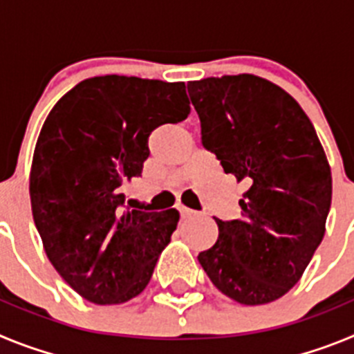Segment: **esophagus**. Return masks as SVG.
Listing matches in <instances>:
<instances>
[{
    "label": "esophagus",
    "mask_w": 354,
    "mask_h": 354,
    "mask_svg": "<svg viewBox=\"0 0 354 354\" xmlns=\"http://www.w3.org/2000/svg\"><path fill=\"white\" fill-rule=\"evenodd\" d=\"M179 212H180V216H183L184 220H187V218H195V216H198V212L193 211V209L184 207V205H180V207H179Z\"/></svg>",
    "instance_id": "obj_1"
}]
</instances>
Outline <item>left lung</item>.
Segmentation results:
<instances>
[{"label": "left lung", "mask_w": 354, "mask_h": 354, "mask_svg": "<svg viewBox=\"0 0 354 354\" xmlns=\"http://www.w3.org/2000/svg\"><path fill=\"white\" fill-rule=\"evenodd\" d=\"M202 145L248 184L239 220L198 253L211 282L243 305H264L298 283L324 236L331 171L310 118L292 97L252 74L189 81Z\"/></svg>", "instance_id": "8db88e82"}]
</instances>
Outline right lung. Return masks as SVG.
I'll use <instances>...</instances> for the list:
<instances>
[{
    "label": "right lung",
    "instance_id": "add662e5",
    "mask_svg": "<svg viewBox=\"0 0 354 354\" xmlns=\"http://www.w3.org/2000/svg\"><path fill=\"white\" fill-rule=\"evenodd\" d=\"M189 111L184 83L111 74L81 81L44 122L31 211L48 259L84 299L117 305L150 282L179 212L126 211L122 186L142 175L150 133Z\"/></svg>",
    "mask_w": 354,
    "mask_h": 354
}]
</instances>
